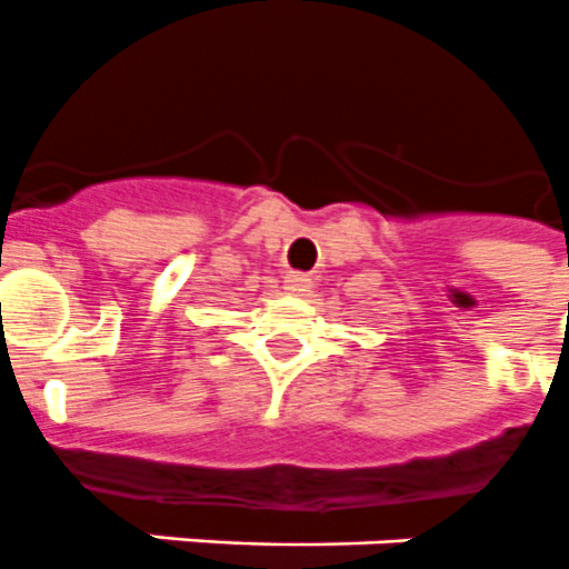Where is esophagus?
Wrapping results in <instances>:
<instances>
[{"label": "esophagus", "instance_id": "esophagus-1", "mask_svg": "<svg viewBox=\"0 0 569 569\" xmlns=\"http://www.w3.org/2000/svg\"><path fill=\"white\" fill-rule=\"evenodd\" d=\"M311 288H313V281L308 279L305 273H288V276H284V290H288V293L305 296Z\"/></svg>", "mask_w": 569, "mask_h": 569}]
</instances>
